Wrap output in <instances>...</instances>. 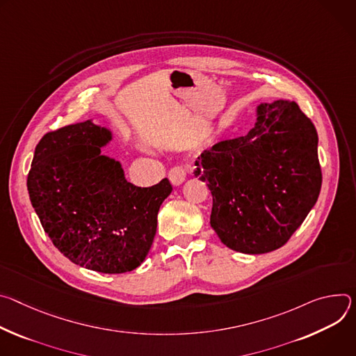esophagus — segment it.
Returning <instances> with one entry per match:
<instances>
[{"instance_id": "obj_1", "label": "esophagus", "mask_w": 356, "mask_h": 356, "mask_svg": "<svg viewBox=\"0 0 356 356\" xmlns=\"http://www.w3.org/2000/svg\"><path fill=\"white\" fill-rule=\"evenodd\" d=\"M192 172H193V167L189 165V164H185V165H175V167H172V168L170 170L168 178H170V181H171V184H172L174 186H178V185H181V184L185 181L186 175H188V174H192Z\"/></svg>"}]
</instances>
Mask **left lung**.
<instances>
[{"label": "left lung", "mask_w": 356, "mask_h": 356, "mask_svg": "<svg viewBox=\"0 0 356 356\" xmlns=\"http://www.w3.org/2000/svg\"><path fill=\"white\" fill-rule=\"evenodd\" d=\"M212 193L211 226L229 249L261 254L282 248L318 200V134L296 102L257 107L243 137L205 149L195 161Z\"/></svg>", "instance_id": "8db88e82"}]
</instances>
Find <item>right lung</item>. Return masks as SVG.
I'll return each instance as SVG.
<instances>
[{
	"label": "right lung",
	"instance_id": "obj_1",
	"mask_svg": "<svg viewBox=\"0 0 356 356\" xmlns=\"http://www.w3.org/2000/svg\"><path fill=\"white\" fill-rule=\"evenodd\" d=\"M111 133L90 120L47 133L38 143L26 186L55 248L70 261L106 274L127 273L148 254L168 178L141 188L118 161L102 155Z\"/></svg>",
	"mask_w": 356,
	"mask_h": 356
}]
</instances>
